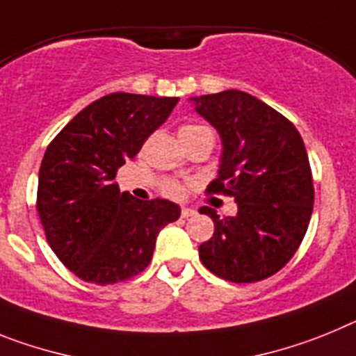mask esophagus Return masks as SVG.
Listing matches in <instances>:
<instances>
[{"instance_id": "34e87169", "label": "esophagus", "mask_w": 356, "mask_h": 356, "mask_svg": "<svg viewBox=\"0 0 356 356\" xmlns=\"http://www.w3.org/2000/svg\"><path fill=\"white\" fill-rule=\"evenodd\" d=\"M193 215H197L195 209H191V208H182L181 209V216H182V218H190V216H193Z\"/></svg>"}]
</instances>
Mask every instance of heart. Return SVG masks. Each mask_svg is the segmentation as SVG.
I'll use <instances>...</instances> for the list:
<instances>
[{"label": "heart", "mask_w": 356, "mask_h": 356, "mask_svg": "<svg viewBox=\"0 0 356 356\" xmlns=\"http://www.w3.org/2000/svg\"><path fill=\"white\" fill-rule=\"evenodd\" d=\"M204 131H209L208 127H204V125H184L181 129V138L184 136H195L199 134V132H204ZM161 188H163V191H165L166 195L170 197H174V199H179V197L184 195V191H186V186L182 184L181 181H175V179H165L163 181V184H161Z\"/></svg>", "instance_id": "1"}]
</instances>
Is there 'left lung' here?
<instances>
[{
  "label": "left lung",
  "instance_id": "8db88e82",
  "mask_svg": "<svg viewBox=\"0 0 356 356\" xmlns=\"http://www.w3.org/2000/svg\"><path fill=\"white\" fill-rule=\"evenodd\" d=\"M215 127L224 152L208 195L233 197L234 216H211L215 233L199 258L215 276L254 283L285 267L301 245L314 209V181L301 134L283 114L249 92L227 89L191 98Z\"/></svg>",
  "mask_w": 356,
  "mask_h": 356
}]
</instances>
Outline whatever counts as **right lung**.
Listing matches in <instances>:
<instances>
[{"label":"right lung","mask_w":356,"mask_h":356,"mask_svg":"<svg viewBox=\"0 0 356 356\" xmlns=\"http://www.w3.org/2000/svg\"><path fill=\"white\" fill-rule=\"evenodd\" d=\"M177 102L113 92L80 111L46 148L37 213L51 251L80 280L105 286L138 276L157 233L181 215L177 204L134 199L116 182Z\"/></svg>","instance_id":"right-lung-1"}]
</instances>
